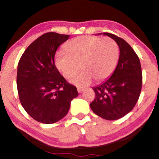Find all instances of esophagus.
I'll return each instance as SVG.
<instances>
[{
	"instance_id": "34e87169",
	"label": "esophagus",
	"mask_w": 159,
	"mask_h": 159,
	"mask_svg": "<svg viewBox=\"0 0 159 159\" xmlns=\"http://www.w3.org/2000/svg\"><path fill=\"white\" fill-rule=\"evenodd\" d=\"M77 90L79 93H82L83 91L84 90V89H83V88H77Z\"/></svg>"
}]
</instances>
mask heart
Segmentation results:
<instances>
[{"instance_id":"obj_1","label":"heart","mask_w":159,"mask_h":159,"mask_svg":"<svg viewBox=\"0 0 159 159\" xmlns=\"http://www.w3.org/2000/svg\"><path fill=\"white\" fill-rule=\"evenodd\" d=\"M64 50L55 56V63L63 76L79 87H86L95 79L101 82L111 76L117 66L119 48L111 38L79 36L67 42Z\"/></svg>"}]
</instances>
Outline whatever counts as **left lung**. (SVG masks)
Listing matches in <instances>:
<instances>
[{
    "mask_svg": "<svg viewBox=\"0 0 159 159\" xmlns=\"http://www.w3.org/2000/svg\"><path fill=\"white\" fill-rule=\"evenodd\" d=\"M119 47L118 64L109 79L93 88L95 99L90 106L93 112L106 120L122 118L134 108L140 95L142 73L139 59L125 40L109 33Z\"/></svg>",
    "mask_w": 159,
    "mask_h": 159,
    "instance_id": "8db88e82",
    "label": "left lung"
}]
</instances>
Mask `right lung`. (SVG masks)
<instances>
[{"label": "right lung", "instance_id": "obj_1", "mask_svg": "<svg viewBox=\"0 0 159 159\" xmlns=\"http://www.w3.org/2000/svg\"><path fill=\"white\" fill-rule=\"evenodd\" d=\"M69 37L55 32L42 35L29 45L19 61V98L26 113L40 123L51 124L61 120L79 95L55 64L56 51Z\"/></svg>", "mask_w": 159, "mask_h": 159}]
</instances>
